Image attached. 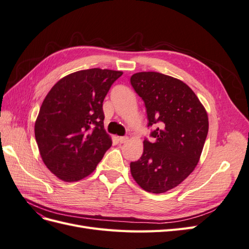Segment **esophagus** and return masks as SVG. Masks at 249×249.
<instances>
[{
	"mask_svg": "<svg viewBox=\"0 0 249 249\" xmlns=\"http://www.w3.org/2000/svg\"><path fill=\"white\" fill-rule=\"evenodd\" d=\"M127 139H129V138H127L126 136H122V137H118V138H117V141H118L119 143H124V142L127 141Z\"/></svg>",
	"mask_w": 249,
	"mask_h": 249,
	"instance_id": "1",
	"label": "esophagus"
}]
</instances>
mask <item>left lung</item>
Wrapping results in <instances>:
<instances>
[{
  "label": "left lung",
  "mask_w": 249,
  "mask_h": 249,
  "mask_svg": "<svg viewBox=\"0 0 249 249\" xmlns=\"http://www.w3.org/2000/svg\"><path fill=\"white\" fill-rule=\"evenodd\" d=\"M131 84L144 102L147 126L158 125L131 173L143 190L164 193L179 185L196 166L209 131L205 107L183 81L156 71L134 73Z\"/></svg>",
  "instance_id": "left-lung-1"
}]
</instances>
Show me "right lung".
Returning <instances> with one entry per match:
<instances>
[{
	"mask_svg": "<svg viewBox=\"0 0 249 249\" xmlns=\"http://www.w3.org/2000/svg\"><path fill=\"white\" fill-rule=\"evenodd\" d=\"M123 71L91 69L59 80L44 99L35 122L41 159L64 182L93 172L112 140L104 129L103 102Z\"/></svg>",
	"mask_w": 249,
	"mask_h": 249,
	"instance_id": "obj_1",
	"label": "right lung"
}]
</instances>
